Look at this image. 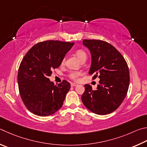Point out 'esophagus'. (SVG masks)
Segmentation results:
<instances>
[{
    "label": "esophagus",
    "mask_w": 147,
    "mask_h": 147,
    "mask_svg": "<svg viewBox=\"0 0 147 147\" xmlns=\"http://www.w3.org/2000/svg\"><path fill=\"white\" fill-rule=\"evenodd\" d=\"M71 86H78V84H76V83H71Z\"/></svg>",
    "instance_id": "esophagus-1"
}]
</instances>
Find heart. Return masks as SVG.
I'll return each instance as SVG.
<instances>
[{"mask_svg":"<svg viewBox=\"0 0 147 147\" xmlns=\"http://www.w3.org/2000/svg\"><path fill=\"white\" fill-rule=\"evenodd\" d=\"M76 53L77 57H78V58L79 59V60H81V59L84 57H86V52L84 50H81V49L77 50ZM64 63V59H63V60H62V63ZM81 73L80 71H71L69 72L68 76L69 78L72 79V80L76 81V80H78V78L81 76Z\"/></svg>","mask_w":147,"mask_h":147,"instance_id":"1","label":"heart"}]
</instances>
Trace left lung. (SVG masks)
Instances as JSON below:
<instances>
[{
  "mask_svg": "<svg viewBox=\"0 0 147 147\" xmlns=\"http://www.w3.org/2000/svg\"><path fill=\"white\" fill-rule=\"evenodd\" d=\"M92 63L89 74L100 79L97 89L85 84L81 99L87 109L98 115H107L116 110L127 96L130 83L129 69L123 55L112 45L101 40L84 39Z\"/></svg>",
  "mask_w": 147,
  "mask_h": 147,
  "instance_id": "8db88e82",
  "label": "left lung"
}]
</instances>
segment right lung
<instances>
[{
    "label": "right lung",
    "instance_id": "right-lung-1",
    "mask_svg": "<svg viewBox=\"0 0 147 147\" xmlns=\"http://www.w3.org/2000/svg\"><path fill=\"white\" fill-rule=\"evenodd\" d=\"M74 42L46 40L36 44L26 54L18 71L19 93L26 107L38 116H48L61 109L70 84L57 86L48 77L74 46Z\"/></svg>",
    "mask_w": 147,
    "mask_h": 147
}]
</instances>
